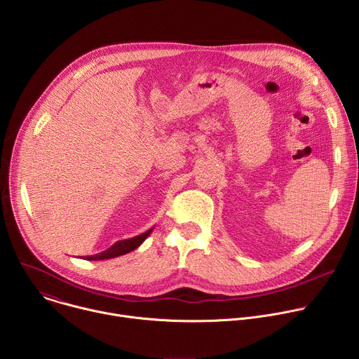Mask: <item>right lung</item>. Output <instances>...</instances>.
Wrapping results in <instances>:
<instances>
[{"mask_svg":"<svg viewBox=\"0 0 359 359\" xmlns=\"http://www.w3.org/2000/svg\"><path fill=\"white\" fill-rule=\"evenodd\" d=\"M151 231H153V227L149 229L147 231L139 234V236L132 237V238L119 240V241H116L115 244H112L109 248H107L105 251L93 254V255H88V257H82V259H83V260H89V262H96V260H108V259L119 257V255L128 254V252H130L132 250L137 248V247L149 237V234H150Z\"/></svg>","mask_w":359,"mask_h":359,"instance_id":"1","label":"right lung"}]
</instances>
